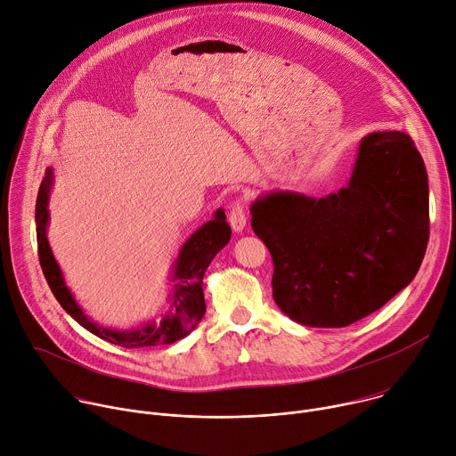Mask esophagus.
I'll use <instances>...</instances> for the list:
<instances>
[{
	"label": "esophagus",
	"instance_id": "esophagus-1",
	"mask_svg": "<svg viewBox=\"0 0 456 456\" xmlns=\"http://www.w3.org/2000/svg\"><path fill=\"white\" fill-rule=\"evenodd\" d=\"M228 221L230 226L233 228V232H242L246 226V210L240 200H235L233 205L230 207V214H228Z\"/></svg>",
	"mask_w": 456,
	"mask_h": 456
}]
</instances>
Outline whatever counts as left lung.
Masks as SVG:
<instances>
[{
    "mask_svg": "<svg viewBox=\"0 0 456 456\" xmlns=\"http://www.w3.org/2000/svg\"><path fill=\"white\" fill-rule=\"evenodd\" d=\"M249 214L273 259L281 312L344 328L415 279L429 239L428 172L408 134L371 132L344 188L326 197L270 191Z\"/></svg>",
    "mask_w": 456,
    "mask_h": 456,
    "instance_id": "left-lung-1",
    "label": "left lung"
}]
</instances>
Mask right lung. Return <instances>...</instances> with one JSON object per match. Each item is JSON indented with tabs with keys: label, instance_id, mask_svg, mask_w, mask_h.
Segmentation results:
<instances>
[{
	"label": "right lung",
	"instance_id": "add662e5",
	"mask_svg": "<svg viewBox=\"0 0 456 456\" xmlns=\"http://www.w3.org/2000/svg\"><path fill=\"white\" fill-rule=\"evenodd\" d=\"M54 183L53 168H46L36 200V233L37 254L43 275L53 289L61 308L85 330L95 337L112 342L121 347H150L159 344H174L184 338L200 322L207 312L205 293H202V277L212 259L228 244L232 237L230 224L226 223L224 210H217L214 219L195 230L183 244L177 261L172 270L170 291L167 295V314L159 319L144 321L132 330H114L92 322L79 308L74 295L65 284L60 265L54 259L46 239V226L50 221L48 197Z\"/></svg>",
	"mask_w": 456,
	"mask_h": 456
}]
</instances>
